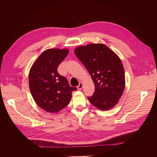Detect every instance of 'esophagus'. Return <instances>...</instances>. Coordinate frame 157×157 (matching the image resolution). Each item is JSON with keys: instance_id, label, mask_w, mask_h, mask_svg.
Here are the masks:
<instances>
[{"instance_id": "34e87169", "label": "esophagus", "mask_w": 157, "mask_h": 157, "mask_svg": "<svg viewBox=\"0 0 157 157\" xmlns=\"http://www.w3.org/2000/svg\"><path fill=\"white\" fill-rule=\"evenodd\" d=\"M82 87H83V84H82V82H79V86H78V90H81V89H82Z\"/></svg>"}]
</instances>
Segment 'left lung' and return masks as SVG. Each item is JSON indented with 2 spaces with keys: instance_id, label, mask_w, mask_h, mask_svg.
Masks as SVG:
<instances>
[{
  "instance_id": "obj_1",
  "label": "left lung",
  "mask_w": 157,
  "mask_h": 157,
  "mask_svg": "<svg viewBox=\"0 0 157 157\" xmlns=\"http://www.w3.org/2000/svg\"><path fill=\"white\" fill-rule=\"evenodd\" d=\"M75 53L90 73L95 85L88 100L100 110L114 108L125 87L123 64L119 57L102 43H92L75 48Z\"/></svg>"
}]
</instances>
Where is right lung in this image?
Instances as JSON below:
<instances>
[{"label":"right lung","mask_w":157,"mask_h":157,"mask_svg":"<svg viewBox=\"0 0 157 157\" xmlns=\"http://www.w3.org/2000/svg\"><path fill=\"white\" fill-rule=\"evenodd\" d=\"M69 49L52 48L43 51L32 65L29 84L36 105L44 111L57 113L70 102L73 91L67 79L57 72V67L66 57Z\"/></svg>","instance_id":"obj_1"}]
</instances>
